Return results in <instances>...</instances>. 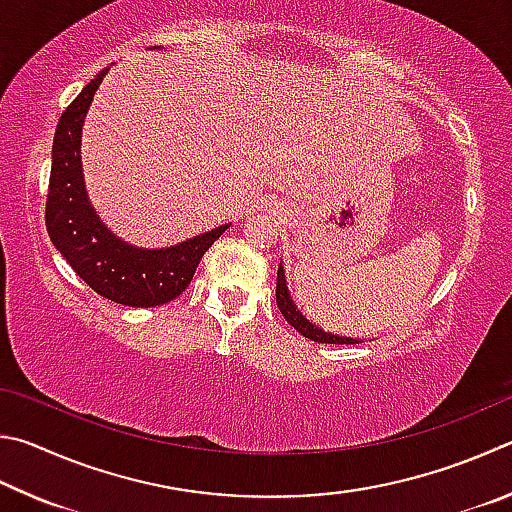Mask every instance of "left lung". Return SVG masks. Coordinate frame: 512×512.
I'll use <instances>...</instances> for the list:
<instances>
[{
	"mask_svg": "<svg viewBox=\"0 0 512 512\" xmlns=\"http://www.w3.org/2000/svg\"><path fill=\"white\" fill-rule=\"evenodd\" d=\"M276 303H279V310H281V315L285 317V321H288L290 326L297 328V333L312 339V342H321V344H362V339L328 333V330L319 328L317 324H312L308 317H303V312L297 308V303L292 301V294L288 290V281H285L283 263H279V274H276Z\"/></svg>",
	"mask_w": 512,
	"mask_h": 512,
	"instance_id": "1",
	"label": "left lung"
}]
</instances>
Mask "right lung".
Here are the masks:
<instances>
[{"instance_id":"right-lung-1","label":"right lung","mask_w":512,"mask_h":512,"mask_svg":"<svg viewBox=\"0 0 512 512\" xmlns=\"http://www.w3.org/2000/svg\"><path fill=\"white\" fill-rule=\"evenodd\" d=\"M110 67L98 71L60 116L44 220L53 247L94 292L130 308H155L188 288L204 251L231 224H220L173 247L146 249L121 240L98 218L87 195L80 137L89 105Z\"/></svg>"}]
</instances>
